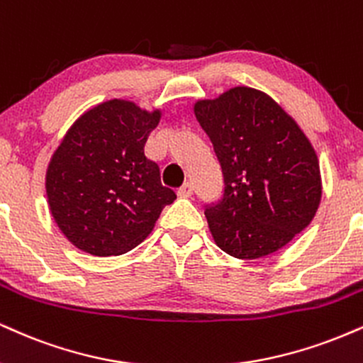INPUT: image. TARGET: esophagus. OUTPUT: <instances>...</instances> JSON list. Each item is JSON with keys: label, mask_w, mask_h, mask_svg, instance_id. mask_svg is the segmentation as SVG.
Instances as JSON below:
<instances>
[{"label": "esophagus", "mask_w": 363, "mask_h": 363, "mask_svg": "<svg viewBox=\"0 0 363 363\" xmlns=\"http://www.w3.org/2000/svg\"><path fill=\"white\" fill-rule=\"evenodd\" d=\"M193 191H194V186H193V182H186L184 186H182V187H179L177 194L181 196V198H189V196H193Z\"/></svg>", "instance_id": "34e87169"}]
</instances>
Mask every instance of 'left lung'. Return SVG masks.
Instances as JSON below:
<instances>
[{"instance_id":"1","label":"left lung","mask_w":363,"mask_h":363,"mask_svg":"<svg viewBox=\"0 0 363 363\" xmlns=\"http://www.w3.org/2000/svg\"><path fill=\"white\" fill-rule=\"evenodd\" d=\"M194 115L225 177L223 199L204 211L215 243L240 260L281 250L311 223L323 194L306 133L269 94L247 86L198 99Z\"/></svg>"}]
</instances>
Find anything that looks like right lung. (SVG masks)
<instances>
[{
	"label": "right lung",
	"mask_w": 363,
	"mask_h": 363,
	"mask_svg": "<svg viewBox=\"0 0 363 363\" xmlns=\"http://www.w3.org/2000/svg\"><path fill=\"white\" fill-rule=\"evenodd\" d=\"M162 111L110 99L82 113L60 140L45 172L50 215L64 237L94 257L130 252L177 198L160 182L145 142Z\"/></svg>",
	"instance_id": "right-lung-1"
}]
</instances>
